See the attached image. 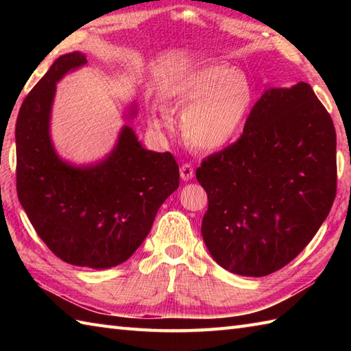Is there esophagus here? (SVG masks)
Segmentation results:
<instances>
[{
    "instance_id": "34e87169",
    "label": "esophagus",
    "mask_w": 351,
    "mask_h": 351,
    "mask_svg": "<svg viewBox=\"0 0 351 351\" xmlns=\"http://www.w3.org/2000/svg\"><path fill=\"white\" fill-rule=\"evenodd\" d=\"M181 178L184 181H190L193 176H195V169H193V166L191 164H189V162H185V164H182L181 166Z\"/></svg>"
}]
</instances>
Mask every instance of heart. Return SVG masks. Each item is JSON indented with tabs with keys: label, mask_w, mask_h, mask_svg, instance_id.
<instances>
[{
	"label": "heart",
	"mask_w": 351,
	"mask_h": 351,
	"mask_svg": "<svg viewBox=\"0 0 351 351\" xmlns=\"http://www.w3.org/2000/svg\"><path fill=\"white\" fill-rule=\"evenodd\" d=\"M167 101L185 108L181 128L187 143L219 151L237 138L255 104L252 81L232 66L214 63L184 73L167 88ZM155 126L170 123L166 113H152Z\"/></svg>",
	"instance_id": "1"
}]
</instances>
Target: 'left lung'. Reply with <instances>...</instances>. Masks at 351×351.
I'll return each mask as SVG.
<instances>
[{"mask_svg":"<svg viewBox=\"0 0 351 351\" xmlns=\"http://www.w3.org/2000/svg\"><path fill=\"white\" fill-rule=\"evenodd\" d=\"M208 195L202 237L215 263L261 278L314 238L337 196V132L312 87L270 88L235 143L196 169Z\"/></svg>","mask_w":351,"mask_h":351,"instance_id":"left-lung-1","label":"left lung"}]
</instances>
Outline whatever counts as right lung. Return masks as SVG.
I'll return each mask as SVG.
<instances>
[{"instance_id": "right-lung-1", "label": "right lung", "mask_w": 351, "mask_h": 351, "mask_svg": "<svg viewBox=\"0 0 351 351\" xmlns=\"http://www.w3.org/2000/svg\"><path fill=\"white\" fill-rule=\"evenodd\" d=\"M86 63L81 52L58 57L22 102L16 190L37 235L57 258L78 267L110 268L125 263L143 243L158 208L180 185V167L170 152L141 147L130 126L99 164L73 167L58 158L49 138L56 83Z\"/></svg>"}]
</instances>
